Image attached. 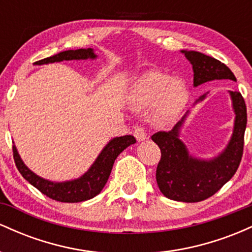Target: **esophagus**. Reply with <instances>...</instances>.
Returning <instances> with one entry per match:
<instances>
[{
	"mask_svg": "<svg viewBox=\"0 0 252 252\" xmlns=\"http://www.w3.org/2000/svg\"><path fill=\"white\" fill-rule=\"evenodd\" d=\"M134 136L136 137V140L140 142V141H144L147 138V136H148V134H147V130L142 128V126H138V128L135 129L134 131Z\"/></svg>",
	"mask_w": 252,
	"mask_h": 252,
	"instance_id": "esophagus-1",
	"label": "esophagus"
}]
</instances>
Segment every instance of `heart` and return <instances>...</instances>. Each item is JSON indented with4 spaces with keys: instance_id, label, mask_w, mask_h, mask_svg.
<instances>
[{
    "instance_id": "obj_1",
    "label": "heart",
    "mask_w": 252,
    "mask_h": 252,
    "mask_svg": "<svg viewBox=\"0 0 252 252\" xmlns=\"http://www.w3.org/2000/svg\"><path fill=\"white\" fill-rule=\"evenodd\" d=\"M130 99L138 109L153 106L155 122L168 124L178 120L186 109L189 94L181 80L163 72L150 71L136 80Z\"/></svg>"
}]
</instances>
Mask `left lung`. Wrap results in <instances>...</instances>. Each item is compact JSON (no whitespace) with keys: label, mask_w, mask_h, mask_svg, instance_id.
Returning a JSON list of instances; mask_svg holds the SVG:
<instances>
[{"label":"left lung","mask_w":252,"mask_h":252,"mask_svg":"<svg viewBox=\"0 0 252 252\" xmlns=\"http://www.w3.org/2000/svg\"><path fill=\"white\" fill-rule=\"evenodd\" d=\"M181 53L192 63L194 86L217 79L236 80L230 68L215 58L195 51H181ZM207 94H202L195 103L205 99ZM228 94L236 115L233 132L225 149L215 158L210 160L194 158L179 138L182 124L189 111L172 130L158 131L152 136V140L161 150V160L156 168V181L161 193L168 199L182 202L205 200L218 192L238 169L244 148L247 105L241 92L228 91Z\"/></svg>","instance_id":"1"}]
</instances>
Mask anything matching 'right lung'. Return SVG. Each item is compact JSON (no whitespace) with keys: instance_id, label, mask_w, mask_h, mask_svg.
<instances>
[{"instance_id":"1","label":"right lung","mask_w":252,"mask_h":252,"mask_svg":"<svg viewBox=\"0 0 252 252\" xmlns=\"http://www.w3.org/2000/svg\"><path fill=\"white\" fill-rule=\"evenodd\" d=\"M97 56L92 48H80V50H68L60 52L56 56L46 58V59L36 62V65H43V63H59L63 60H86L96 59ZM136 142L135 137L131 135L121 136L115 137L104 147L100 154L98 155L92 166L90 167L88 172L83 174L80 178L74 179L70 181L54 182L46 180L41 176L36 175L28 168L20 158L19 153L15 146H13L14 161L21 173V175L37 189L42 194L47 195L53 200L62 202H80L89 200L99 194L100 190L104 189L106 181H108L110 173H111L112 166L117 156L123 152L126 147Z\"/></svg>"}]
</instances>
